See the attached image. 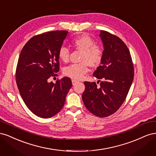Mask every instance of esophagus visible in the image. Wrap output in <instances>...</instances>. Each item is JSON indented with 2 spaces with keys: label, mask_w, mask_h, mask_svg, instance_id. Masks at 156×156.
Returning a JSON list of instances; mask_svg holds the SVG:
<instances>
[{
  "label": "esophagus",
  "mask_w": 156,
  "mask_h": 156,
  "mask_svg": "<svg viewBox=\"0 0 156 156\" xmlns=\"http://www.w3.org/2000/svg\"><path fill=\"white\" fill-rule=\"evenodd\" d=\"M72 82L73 85H75V84H76L78 83V81H76V80H75V79H73L72 81Z\"/></svg>",
  "instance_id": "34e87169"
}]
</instances>
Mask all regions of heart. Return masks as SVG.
<instances>
[{
    "label": "heart",
    "instance_id": "1",
    "mask_svg": "<svg viewBox=\"0 0 156 156\" xmlns=\"http://www.w3.org/2000/svg\"><path fill=\"white\" fill-rule=\"evenodd\" d=\"M72 44L78 50L82 51L80 58L81 62L69 65L64 69L66 76L73 79H81L89 70V66L95 68L101 62L103 49L100 45L94 44V41L87 34H82L75 37ZM59 59L64 63L69 60V51L64 46L61 47L58 51Z\"/></svg>",
    "mask_w": 156,
    "mask_h": 156
}]
</instances>
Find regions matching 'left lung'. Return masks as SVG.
<instances>
[{"instance_id":"1","label":"left lung","mask_w":156,"mask_h":156,"mask_svg":"<svg viewBox=\"0 0 156 156\" xmlns=\"http://www.w3.org/2000/svg\"><path fill=\"white\" fill-rule=\"evenodd\" d=\"M99 36L103 45V58L93 75L103 81L99 86L95 82H84L82 99L90 112L103 118L115 113L126 100L133 80L134 68L123 41L104 30Z\"/></svg>"}]
</instances>
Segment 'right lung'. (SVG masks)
Returning a JSON list of instances; mask_svg holds the SVG:
<instances>
[{"label": "right lung", "instance_id": "obj_1", "mask_svg": "<svg viewBox=\"0 0 156 156\" xmlns=\"http://www.w3.org/2000/svg\"><path fill=\"white\" fill-rule=\"evenodd\" d=\"M68 32L56 30L32 37L23 47L16 68V83L25 105L48 119L62 109L72 86L69 77L49 82L59 71L58 51Z\"/></svg>", "mask_w": 156, "mask_h": 156}]
</instances>
